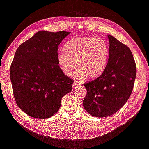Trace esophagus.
Here are the masks:
<instances>
[{"mask_svg":"<svg viewBox=\"0 0 149 149\" xmlns=\"http://www.w3.org/2000/svg\"><path fill=\"white\" fill-rule=\"evenodd\" d=\"M80 84H81V83H80V82L74 81V82H73V84H72V86H73V88H77V86H80Z\"/></svg>","mask_w":149,"mask_h":149,"instance_id":"esophagus-1","label":"esophagus"}]
</instances>
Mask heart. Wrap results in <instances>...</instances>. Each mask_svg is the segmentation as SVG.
<instances>
[{
  "instance_id": "heart-1",
  "label": "heart",
  "mask_w": 149,
  "mask_h": 149,
  "mask_svg": "<svg viewBox=\"0 0 149 149\" xmlns=\"http://www.w3.org/2000/svg\"><path fill=\"white\" fill-rule=\"evenodd\" d=\"M108 57L109 47L106 41L100 38L88 36L74 38L67 43L65 51L58 53L57 60L67 76H72L78 67V79L87 77L94 79L103 72Z\"/></svg>"
}]
</instances>
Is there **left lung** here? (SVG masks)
Wrapping results in <instances>:
<instances>
[{
    "mask_svg": "<svg viewBox=\"0 0 149 149\" xmlns=\"http://www.w3.org/2000/svg\"><path fill=\"white\" fill-rule=\"evenodd\" d=\"M108 61L104 70L84 85L87 94L83 106L91 116L104 118L115 113L128 100L136 75V64L127 46L111 35Z\"/></svg>",
    "mask_w": 149,
    "mask_h": 149,
    "instance_id": "obj_1",
    "label": "left lung"
}]
</instances>
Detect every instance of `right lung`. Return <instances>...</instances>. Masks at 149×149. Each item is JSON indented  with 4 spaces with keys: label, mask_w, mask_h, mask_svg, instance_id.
Returning <instances> with one entry per match:
<instances>
[{
    "label": "right lung",
    "mask_w": 149,
    "mask_h": 149,
    "mask_svg": "<svg viewBox=\"0 0 149 149\" xmlns=\"http://www.w3.org/2000/svg\"><path fill=\"white\" fill-rule=\"evenodd\" d=\"M70 32L40 31L19 46L10 70L17 105L34 118L47 119L58 111L73 80L58 66L57 50Z\"/></svg>",
    "instance_id": "obj_1"
}]
</instances>
